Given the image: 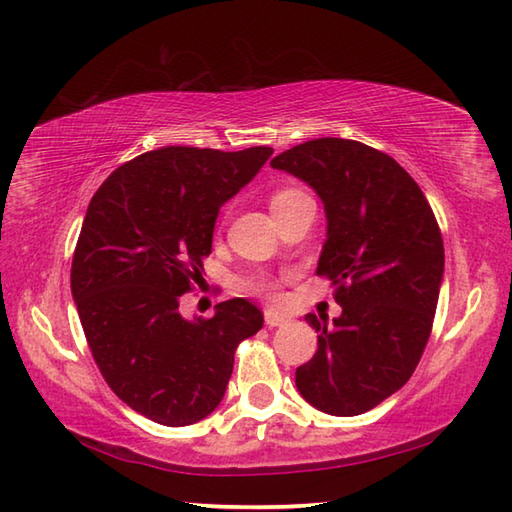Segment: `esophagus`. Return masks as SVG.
Wrapping results in <instances>:
<instances>
[{
  "label": "esophagus",
  "mask_w": 512,
  "mask_h": 512,
  "mask_svg": "<svg viewBox=\"0 0 512 512\" xmlns=\"http://www.w3.org/2000/svg\"><path fill=\"white\" fill-rule=\"evenodd\" d=\"M264 321H266L268 328H279V325H286V323H288V319L279 317V314L273 312V310H266V312H264Z\"/></svg>",
  "instance_id": "obj_1"
}]
</instances>
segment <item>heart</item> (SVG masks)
I'll use <instances>...</instances> for the list:
<instances>
[{
	"label": "heart",
	"instance_id": "b5f03b06",
	"mask_svg": "<svg viewBox=\"0 0 512 512\" xmlns=\"http://www.w3.org/2000/svg\"><path fill=\"white\" fill-rule=\"evenodd\" d=\"M306 198H308V195L299 191V189L281 187V189L273 191V195H270V209H273L275 215H279V213L292 209V206H295L297 202L306 200ZM248 288L253 290L255 295L264 297L268 301H277L281 297V292H279L281 284H279V279H275V277H264V275L253 277L248 281Z\"/></svg>",
	"mask_w": 512,
	"mask_h": 512
}]
</instances>
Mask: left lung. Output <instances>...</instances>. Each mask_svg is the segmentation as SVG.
Segmentation results:
<instances>
[{"instance_id":"obj_1","label":"left lung","mask_w":512,"mask_h":512,"mask_svg":"<svg viewBox=\"0 0 512 512\" xmlns=\"http://www.w3.org/2000/svg\"><path fill=\"white\" fill-rule=\"evenodd\" d=\"M308 182L328 213L317 275L343 308L317 314V352L297 367V389L330 416H358L411 378L436 317L444 246L424 193L398 162L347 138H314L270 160Z\"/></svg>"}]
</instances>
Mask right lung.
<instances>
[{"label":"right lung","mask_w":512,"mask_h":512,"mask_svg":"<svg viewBox=\"0 0 512 512\" xmlns=\"http://www.w3.org/2000/svg\"><path fill=\"white\" fill-rule=\"evenodd\" d=\"M270 147H162L107 178L72 257V297L105 383L134 411L187 427L220 405L237 345L264 314L246 299L187 321L180 299L202 281L220 206L255 178Z\"/></svg>","instance_id":"add662e5"}]
</instances>
